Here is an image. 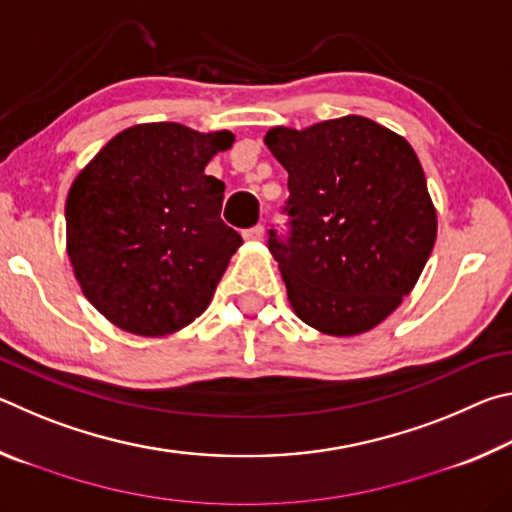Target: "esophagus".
<instances>
[{
  "label": "esophagus",
  "instance_id": "1",
  "mask_svg": "<svg viewBox=\"0 0 512 512\" xmlns=\"http://www.w3.org/2000/svg\"><path fill=\"white\" fill-rule=\"evenodd\" d=\"M246 241H262L264 239V225H253V228L244 230Z\"/></svg>",
  "mask_w": 512,
  "mask_h": 512
}]
</instances>
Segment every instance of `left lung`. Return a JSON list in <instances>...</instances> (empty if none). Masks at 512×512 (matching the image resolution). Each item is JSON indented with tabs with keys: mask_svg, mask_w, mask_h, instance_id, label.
Instances as JSON below:
<instances>
[{
	"mask_svg": "<svg viewBox=\"0 0 512 512\" xmlns=\"http://www.w3.org/2000/svg\"><path fill=\"white\" fill-rule=\"evenodd\" d=\"M264 144L289 173V237L268 230L296 316L329 336H354L402 305L436 244V207L402 135L348 115Z\"/></svg>",
	"mask_w": 512,
	"mask_h": 512,
	"instance_id": "8db88e82",
	"label": "left lung"
}]
</instances>
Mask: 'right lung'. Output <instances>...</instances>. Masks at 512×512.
<instances>
[{
    "label": "right lung",
    "instance_id": "1",
    "mask_svg": "<svg viewBox=\"0 0 512 512\" xmlns=\"http://www.w3.org/2000/svg\"><path fill=\"white\" fill-rule=\"evenodd\" d=\"M230 131L137 124L103 146L69 187L67 255L83 296L137 336L187 327L210 305L244 244L221 221L225 185L207 176Z\"/></svg>",
    "mask_w": 512,
    "mask_h": 512
}]
</instances>
